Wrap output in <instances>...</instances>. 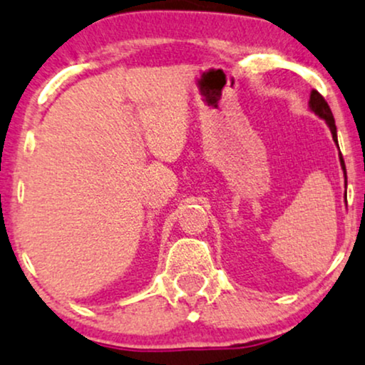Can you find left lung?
Wrapping results in <instances>:
<instances>
[{"label":"left lung","mask_w":365,"mask_h":365,"mask_svg":"<svg viewBox=\"0 0 365 365\" xmlns=\"http://www.w3.org/2000/svg\"><path fill=\"white\" fill-rule=\"evenodd\" d=\"M309 106H311V110L316 113L317 116H321L322 120H326V123L329 125V130L331 133H333V140L338 144V139H336V125H334V118H333V113H331L328 103H326V99L322 98L317 91H312L311 92V101H309ZM340 163H341V168L345 171V178H346V170H345V161H343L341 154H340Z\"/></svg>","instance_id":"left-lung-1"}]
</instances>
